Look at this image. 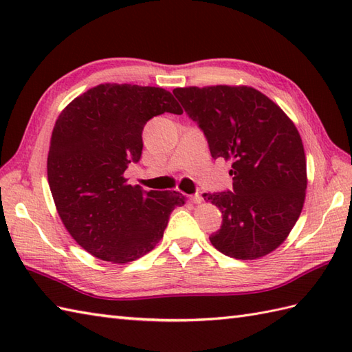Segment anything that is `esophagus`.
Instances as JSON below:
<instances>
[{"label": "esophagus", "instance_id": "obj_1", "mask_svg": "<svg viewBox=\"0 0 352 352\" xmlns=\"http://www.w3.org/2000/svg\"><path fill=\"white\" fill-rule=\"evenodd\" d=\"M189 201H190V203H193V204H201V203H203V197H201L199 193H195V195H190L189 197Z\"/></svg>", "mask_w": 352, "mask_h": 352}]
</instances>
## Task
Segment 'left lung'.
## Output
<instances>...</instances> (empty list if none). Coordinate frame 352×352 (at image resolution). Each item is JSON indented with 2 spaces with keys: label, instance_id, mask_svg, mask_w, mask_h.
Returning <instances> with one entry per match:
<instances>
[{
  "label": "left lung",
  "instance_id": "8db88e82",
  "mask_svg": "<svg viewBox=\"0 0 352 352\" xmlns=\"http://www.w3.org/2000/svg\"><path fill=\"white\" fill-rule=\"evenodd\" d=\"M174 95L204 133L213 159L231 162L233 189L204 193L222 213L212 245L239 260L278 248L300 218L307 189L304 146L294 122L252 87H178Z\"/></svg>",
  "mask_w": 352,
  "mask_h": 352
}]
</instances>
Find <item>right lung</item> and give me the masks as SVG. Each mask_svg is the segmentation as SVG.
I'll return each instance as SVG.
<instances>
[{"label":"right lung","instance_id":"1","mask_svg":"<svg viewBox=\"0 0 352 352\" xmlns=\"http://www.w3.org/2000/svg\"><path fill=\"white\" fill-rule=\"evenodd\" d=\"M164 111L182 115L170 92L136 85H100L68 104L52 130L48 183L58 216L76 242L113 263L144 257L160 242L180 192L126 184L142 155V131Z\"/></svg>","mask_w":352,"mask_h":352}]
</instances>
